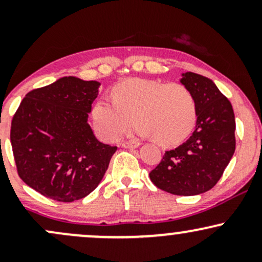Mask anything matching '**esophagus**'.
<instances>
[{
	"label": "esophagus",
	"mask_w": 262,
	"mask_h": 262,
	"mask_svg": "<svg viewBox=\"0 0 262 262\" xmlns=\"http://www.w3.org/2000/svg\"><path fill=\"white\" fill-rule=\"evenodd\" d=\"M139 145H140V144L138 143V141H135V140L122 143V146H123V148H125V149H137V148H139Z\"/></svg>",
	"instance_id": "34e87169"
}]
</instances>
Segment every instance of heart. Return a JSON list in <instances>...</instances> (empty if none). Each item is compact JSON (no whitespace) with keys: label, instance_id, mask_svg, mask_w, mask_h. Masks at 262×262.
<instances>
[{"label":"heart","instance_id":"obj_1","mask_svg":"<svg viewBox=\"0 0 262 262\" xmlns=\"http://www.w3.org/2000/svg\"><path fill=\"white\" fill-rule=\"evenodd\" d=\"M112 96L113 100L98 98L91 111L96 130L104 140L117 139L134 116L140 121L134 133L154 137L162 146L179 145L196 125V101L181 83L133 77L114 86Z\"/></svg>","mask_w":262,"mask_h":262}]
</instances>
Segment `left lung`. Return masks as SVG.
<instances>
[{
    "label": "left lung",
    "instance_id": "8db88e82",
    "mask_svg": "<svg viewBox=\"0 0 262 262\" xmlns=\"http://www.w3.org/2000/svg\"><path fill=\"white\" fill-rule=\"evenodd\" d=\"M193 95L196 129L182 145L165 152L150 172L156 187L177 196H196L214 187L235 151V117L231 103L208 77L181 74Z\"/></svg>",
    "mask_w": 262,
    "mask_h": 262
}]
</instances>
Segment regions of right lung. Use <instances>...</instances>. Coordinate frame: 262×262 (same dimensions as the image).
<instances>
[{
	"label": "right lung",
	"instance_id": "add662e5",
	"mask_svg": "<svg viewBox=\"0 0 262 262\" xmlns=\"http://www.w3.org/2000/svg\"><path fill=\"white\" fill-rule=\"evenodd\" d=\"M101 82L65 76L28 92L11 127L18 175L43 196L74 202L100 185L117 146L89 124Z\"/></svg>",
	"mask_w": 262,
	"mask_h": 262
}]
</instances>
